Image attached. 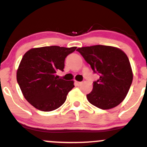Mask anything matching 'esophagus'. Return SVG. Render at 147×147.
Here are the masks:
<instances>
[{
  "label": "esophagus",
  "mask_w": 147,
  "mask_h": 147,
  "mask_svg": "<svg viewBox=\"0 0 147 147\" xmlns=\"http://www.w3.org/2000/svg\"><path fill=\"white\" fill-rule=\"evenodd\" d=\"M75 84H76L77 86H80L81 84H82V82H75Z\"/></svg>",
  "instance_id": "obj_1"
}]
</instances>
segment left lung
<instances>
[{
  "mask_svg": "<svg viewBox=\"0 0 147 147\" xmlns=\"http://www.w3.org/2000/svg\"><path fill=\"white\" fill-rule=\"evenodd\" d=\"M90 65L100 79L93 82L92 91L87 94L88 101L102 109L119 105L127 96L133 74L127 55L119 48L94 45L77 49Z\"/></svg>",
  "mask_w": 147,
  "mask_h": 147,
  "instance_id": "8db88e82",
  "label": "left lung"
}]
</instances>
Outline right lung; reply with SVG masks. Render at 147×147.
<instances>
[{
  "instance_id": "obj_1",
  "label": "right lung",
  "mask_w": 147,
  "mask_h": 147,
  "mask_svg": "<svg viewBox=\"0 0 147 147\" xmlns=\"http://www.w3.org/2000/svg\"><path fill=\"white\" fill-rule=\"evenodd\" d=\"M76 48L47 46L30 49L23 55L17 82L25 98L34 107L50 112L64 104L75 87L74 82L59 78L56 73L64 71L65 58Z\"/></svg>"
}]
</instances>
